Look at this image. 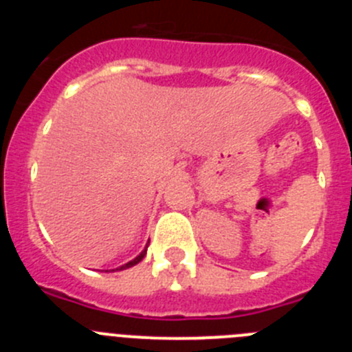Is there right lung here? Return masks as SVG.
<instances>
[{
    "instance_id": "1",
    "label": "right lung",
    "mask_w": 352,
    "mask_h": 352,
    "mask_svg": "<svg viewBox=\"0 0 352 352\" xmlns=\"http://www.w3.org/2000/svg\"><path fill=\"white\" fill-rule=\"evenodd\" d=\"M146 250H148V245H146V248H144V250H142L141 254H139V256L135 257V259H133V261H130V263H126V264H123V266H120V268H118V270H126V268H132V266H135V264H138V263H141V261H142V257L146 256Z\"/></svg>"
}]
</instances>
